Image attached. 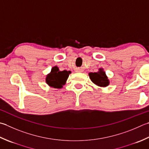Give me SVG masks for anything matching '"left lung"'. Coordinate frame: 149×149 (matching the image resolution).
Masks as SVG:
<instances>
[{"instance_id": "left-lung-1", "label": "left lung", "mask_w": 149, "mask_h": 149, "mask_svg": "<svg viewBox=\"0 0 149 149\" xmlns=\"http://www.w3.org/2000/svg\"><path fill=\"white\" fill-rule=\"evenodd\" d=\"M88 75L90 79L96 85L105 87L109 84V81L103 68H100L97 72L90 73Z\"/></svg>"}]
</instances>
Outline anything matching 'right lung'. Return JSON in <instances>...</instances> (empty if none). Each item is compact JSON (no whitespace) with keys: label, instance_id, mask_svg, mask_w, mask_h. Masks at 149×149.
I'll return each mask as SVG.
<instances>
[{"label":"right lung","instance_id":"add662e5","mask_svg":"<svg viewBox=\"0 0 149 149\" xmlns=\"http://www.w3.org/2000/svg\"><path fill=\"white\" fill-rule=\"evenodd\" d=\"M70 73V71H60L57 66H54L52 68L51 72L46 76V82L51 87L61 88L65 84Z\"/></svg>","mask_w":149,"mask_h":149}]
</instances>
